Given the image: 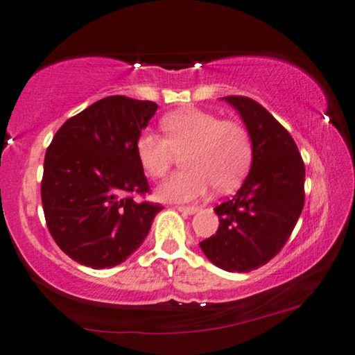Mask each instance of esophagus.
I'll use <instances>...</instances> for the list:
<instances>
[{"label":"esophagus","mask_w":355,"mask_h":355,"mask_svg":"<svg viewBox=\"0 0 355 355\" xmlns=\"http://www.w3.org/2000/svg\"><path fill=\"white\" fill-rule=\"evenodd\" d=\"M176 209L179 212L185 214V216H193V214L198 212V207H195V206H178Z\"/></svg>","instance_id":"34e87169"}]
</instances>
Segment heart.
I'll list each match as a JSON object with an SVG mask.
<instances>
[{"instance_id":"b5f03b06","label":"heart","mask_w":355,"mask_h":355,"mask_svg":"<svg viewBox=\"0 0 355 355\" xmlns=\"http://www.w3.org/2000/svg\"><path fill=\"white\" fill-rule=\"evenodd\" d=\"M162 129L165 137L146 130L135 143L139 165L154 179L164 178L176 154H184L185 171L160 185V200L193 201L205 196L212 184L218 190H230L245 176L252 162V139L241 124L187 108L166 114Z\"/></svg>"}]
</instances>
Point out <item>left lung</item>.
I'll use <instances>...</instances> for the list:
<instances>
[{"instance_id": "obj_1", "label": "left lung", "mask_w": 355, "mask_h": 355, "mask_svg": "<svg viewBox=\"0 0 355 355\" xmlns=\"http://www.w3.org/2000/svg\"><path fill=\"white\" fill-rule=\"evenodd\" d=\"M222 101L245 124L252 166L236 195L214 209L218 230L200 247L220 269L250 272L269 263L291 236L304 209L305 165L293 137L263 105L241 96Z\"/></svg>"}]
</instances>
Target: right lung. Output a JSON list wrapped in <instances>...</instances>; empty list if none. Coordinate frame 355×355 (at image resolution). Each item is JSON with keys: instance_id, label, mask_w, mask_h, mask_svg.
Here are the masks:
<instances>
[{"instance_id": "1", "label": "right lung", "mask_w": 355, "mask_h": 355, "mask_svg": "<svg viewBox=\"0 0 355 355\" xmlns=\"http://www.w3.org/2000/svg\"><path fill=\"white\" fill-rule=\"evenodd\" d=\"M157 108L110 96L67 119L51 139L40 187L44 214L58 247L78 264L124 263L164 209L132 198L149 191L135 143Z\"/></svg>"}]
</instances>
